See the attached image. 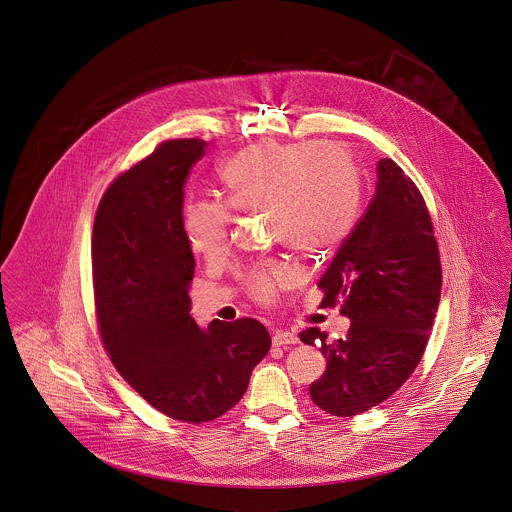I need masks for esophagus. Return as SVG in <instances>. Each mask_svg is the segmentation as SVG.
<instances>
[{
    "mask_svg": "<svg viewBox=\"0 0 512 512\" xmlns=\"http://www.w3.org/2000/svg\"><path fill=\"white\" fill-rule=\"evenodd\" d=\"M294 343H298V336L294 334V332H286V330H279V332H275V336H273V345H294Z\"/></svg>",
    "mask_w": 512,
    "mask_h": 512,
    "instance_id": "obj_1",
    "label": "esophagus"
}]
</instances>
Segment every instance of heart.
<instances>
[{
    "label": "heart",
    "mask_w": 512,
    "mask_h": 512,
    "mask_svg": "<svg viewBox=\"0 0 512 512\" xmlns=\"http://www.w3.org/2000/svg\"><path fill=\"white\" fill-rule=\"evenodd\" d=\"M224 204L243 214H267L275 241L306 257L336 251L355 228L361 210V180L353 161L334 145L253 143L220 167ZM184 233L192 253L218 261L228 247L229 214L220 204L196 202L184 210ZM300 273L271 265L251 277L259 298L269 300Z\"/></svg>",
    "instance_id": "b5f03b06"
}]
</instances>
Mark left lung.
I'll return each instance as SVG.
<instances>
[{
  "instance_id": "left-lung-1",
  "label": "left lung",
  "mask_w": 512,
  "mask_h": 512,
  "mask_svg": "<svg viewBox=\"0 0 512 512\" xmlns=\"http://www.w3.org/2000/svg\"><path fill=\"white\" fill-rule=\"evenodd\" d=\"M318 286L351 320L343 340L308 328L300 340L328 361L310 385L316 406L361 414L398 391L422 359L442 288L432 220L414 182L395 161L377 163L373 200L341 243Z\"/></svg>"
}]
</instances>
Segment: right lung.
Listing matches in <instances>:
<instances>
[{
  "mask_svg": "<svg viewBox=\"0 0 512 512\" xmlns=\"http://www.w3.org/2000/svg\"><path fill=\"white\" fill-rule=\"evenodd\" d=\"M206 141L176 139L106 190L92 233L94 294L104 345L121 377L163 414L210 422L247 391L271 336L253 320L190 316L194 255L184 233L188 171Z\"/></svg>",
  "mask_w": 512,
  "mask_h": 512,
  "instance_id": "right-lung-1",
  "label": "right lung"
}]
</instances>
